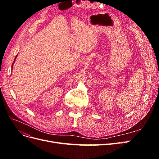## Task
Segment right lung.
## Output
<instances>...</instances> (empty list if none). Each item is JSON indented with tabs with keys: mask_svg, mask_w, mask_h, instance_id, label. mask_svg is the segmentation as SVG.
Masks as SVG:
<instances>
[{
	"mask_svg": "<svg viewBox=\"0 0 159 159\" xmlns=\"http://www.w3.org/2000/svg\"><path fill=\"white\" fill-rule=\"evenodd\" d=\"M17 56H18V55H16V57H15V58H14V61H13V64H12V67H13V64H14V61H15V60H16V57H17Z\"/></svg>",
	"mask_w": 159,
	"mask_h": 159,
	"instance_id": "1",
	"label": "right lung"
}]
</instances>
